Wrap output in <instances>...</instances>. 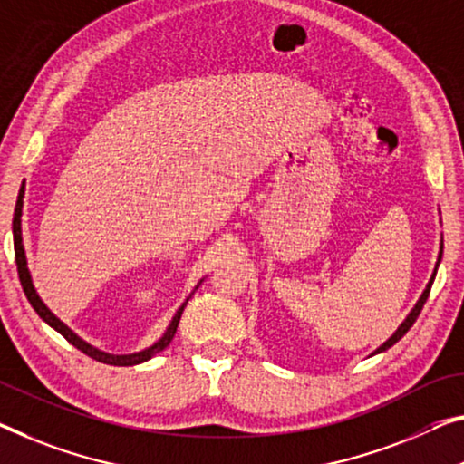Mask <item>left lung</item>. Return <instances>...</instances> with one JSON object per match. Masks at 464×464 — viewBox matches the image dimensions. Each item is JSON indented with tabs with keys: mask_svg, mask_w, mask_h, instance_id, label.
Here are the masks:
<instances>
[{
	"mask_svg": "<svg viewBox=\"0 0 464 464\" xmlns=\"http://www.w3.org/2000/svg\"><path fill=\"white\" fill-rule=\"evenodd\" d=\"M441 248H444V246H441ZM440 261H441V251H440V256H438V263H440ZM436 269H438V266H436ZM433 277H436V272H433V276H431V280H430V284H427V288L423 290V295H421V298H419V301H417V304H415V309H412V311L409 313V317H406V319H404V322L401 324V327H398V330H396L394 334H392V338H388L386 342H383V344H382L380 348H377V351H375L373 354H377V353H383V351H388V348H390V346H394V344H396V342H398V340H401V338L404 336V334L411 330V327H412V324H415V322H417L419 313H421V309H423V304H425V301H427V296H430V290H431Z\"/></svg>",
	"mask_w": 464,
	"mask_h": 464,
	"instance_id": "left-lung-1",
	"label": "left lung"
}]
</instances>
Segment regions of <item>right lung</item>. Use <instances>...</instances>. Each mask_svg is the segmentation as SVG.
Listing matches in <instances>:
<instances>
[{"label":"right lung","mask_w":464,"mask_h":464,"mask_svg":"<svg viewBox=\"0 0 464 464\" xmlns=\"http://www.w3.org/2000/svg\"><path fill=\"white\" fill-rule=\"evenodd\" d=\"M23 198H24V184L20 187V192H18V201H16V209H14V219H12V234H14V255H16V267H18V277H20V284H23V290L24 295L28 298V303L33 304V309L37 311V315L43 319V322L49 324L53 327L55 332H60L63 338H66L70 344L76 346L78 351L84 353L87 356H91V359H95L99 362H105V365H118V367H128V365H139V362L142 361H149L151 359L153 354L161 353L163 348H166L169 342H172L174 334H176V327H178V322H180L182 317V311L184 306H187V303H184L180 309L176 311V315L172 319V324L168 325V330L163 336L155 342L153 346L145 348V351L140 353H134V354H110V353H103V351H97V348H92L91 344H87V342L81 340L76 336V334L70 330L68 325H63L58 317L53 315L52 311L47 309L45 303L41 301L37 290H34L33 286V280H31V274H28V267H26V255H24V246H23V230H20V216H23Z\"/></svg>","instance_id":"1"}]
</instances>
